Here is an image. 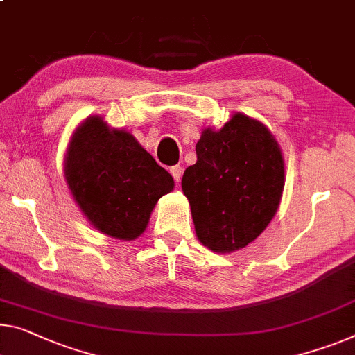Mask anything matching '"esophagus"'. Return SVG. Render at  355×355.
Instances as JSON below:
<instances>
[{
    "label": "esophagus",
    "mask_w": 355,
    "mask_h": 355,
    "mask_svg": "<svg viewBox=\"0 0 355 355\" xmlns=\"http://www.w3.org/2000/svg\"><path fill=\"white\" fill-rule=\"evenodd\" d=\"M182 171H184V168H182L181 165H176V166H171V168H170V173L173 174L174 181H176V182L181 181V178H182Z\"/></svg>",
    "instance_id": "34e87169"
}]
</instances>
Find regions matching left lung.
<instances>
[{
    "instance_id": "8db88e82",
    "label": "left lung",
    "mask_w": 355,
    "mask_h": 355,
    "mask_svg": "<svg viewBox=\"0 0 355 355\" xmlns=\"http://www.w3.org/2000/svg\"><path fill=\"white\" fill-rule=\"evenodd\" d=\"M182 176L196 236L214 252L246 248L268 227L284 190L281 147L263 123L233 114L205 128Z\"/></svg>"
}]
</instances>
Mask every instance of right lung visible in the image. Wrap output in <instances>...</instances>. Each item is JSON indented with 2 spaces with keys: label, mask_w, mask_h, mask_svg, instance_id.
<instances>
[{
  "label": "right lung",
  "mask_w": 355,
  "mask_h": 355,
  "mask_svg": "<svg viewBox=\"0 0 355 355\" xmlns=\"http://www.w3.org/2000/svg\"><path fill=\"white\" fill-rule=\"evenodd\" d=\"M64 179L92 225L123 241L143 234L157 201L174 187L171 174L132 133L109 128L100 116L85 119L74 132Z\"/></svg>",
  "instance_id": "obj_1"
}]
</instances>
